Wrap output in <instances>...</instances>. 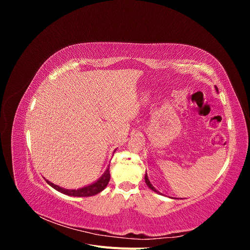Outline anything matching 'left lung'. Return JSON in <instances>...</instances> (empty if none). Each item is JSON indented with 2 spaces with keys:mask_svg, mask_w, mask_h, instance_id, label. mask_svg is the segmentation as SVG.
Masks as SVG:
<instances>
[{
  "mask_svg": "<svg viewBox=\"0 0 250 250\" xmlns=\"http://www.w3.org/2000/svg\"><path fill=\"white\" fill-rule=\"evenodd\" d=\"M215 88H216V90L218 92V88H217V86H215ZM145 183H146V185L149 187V188H151V190H152L153 192H155V193H157V194H161V195H163L161 192H158L156 188L152 186V184L150 183V180H149V178H148V175H147V173L145 174Z\"/></svg>",
  "mask_w": 250,
  "mask_h": 250,
  "instance_id": "left-lung-1",
  "label": "left lung"
}]
</instances>
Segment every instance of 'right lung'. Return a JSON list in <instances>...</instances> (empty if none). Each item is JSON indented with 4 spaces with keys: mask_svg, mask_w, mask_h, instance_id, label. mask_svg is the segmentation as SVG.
Masks as SVG:
<instances>
[{
    "mask_svg": "<svg viewBox=\"0 0 250 250\" xmlns=\"http://www.w3.org/2000/svg\"><path fill=\"white\" fill-rule=\"evenodd\" d=\"M109 179H110V173H109V165L108 167L105 170V172L102 174V176L96 180L95 183L87 185L85 187H82L80 188H77V190H70V188H64L59 187L57 185L52 184L51 181L46 180L47 184L50 185L53 188H55L56 191L65 194V195H69V196H74V197H88V196H94L97 195L98 193L102 192L105 188L107 187L108 183H109Z\"/></svg>",
    "mask_w": 250,
    "mask_h": 250,
    "instance_id": "1",
    "label": "right lung"
}]
</instances>
